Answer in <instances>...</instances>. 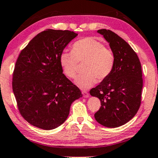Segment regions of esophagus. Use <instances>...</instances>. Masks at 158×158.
<instances>
[{
	"mask_svg": "<svg viewBox=\"0 0 158 158\" xmlns=\"http://www.w3.org/2000/svg\"><path fill=\"white\" fill-rule=\"evenodd\" d=\"M82 95H83V96H84V98H88L89 96V93L87 92V91H82Z\"/></svg>",
	"mask_w": 158,
	"mask_h": 158,
	"instance_id": "1",
	"label": "esophagus"
}]
</instances>
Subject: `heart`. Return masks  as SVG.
<instances>
[{"instance_id": "obj_1", "label": "heart", "mask_w": 158, "mask_h": 158, "mask_svg": "<svg viewBox=\"0 0 158 158\" xmlns=\"http://www.w3.org/2000/svg\"><path fill=\"white\" fill-rule=\"evenodd\" d=\"M84 73L75 79V84L82 89L92 86L98 81L106 79L114 69L115 55L111 49L94 37H84L73 44L72 50H63L60 64L64 74L70 79L76 77L78 64L83 63Z\"/></svg>"}]
</instances>
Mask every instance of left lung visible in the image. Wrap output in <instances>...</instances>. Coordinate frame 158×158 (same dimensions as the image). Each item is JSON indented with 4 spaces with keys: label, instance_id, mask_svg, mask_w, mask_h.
Returning <instances> with one entry per match:
<instances>
[{
    "label": "left lung",
    "instance_id": "left-lung-1",
    "mask_svg": "<svg viewBox=\"0 0 158 158\" xmlns=\"http://www.w3.org/2000/svg\"><path fill=\"white\" fill-rule=\"evenodd\" d=\"M97 32L109 43L115 55V65L111 74L90 90L91 95L101 101L94 117L103 126L117 128L128 123L139 109L142 69L137 54L123 38L109 30Z\"/></svg>",
    "mask_w": 158,
    "mask_h": 158
}]
</instances>
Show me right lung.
<instances>
[{"instance_id": "add662e5", "label": "right lung", "mask_w": 158, "mask_h": 158, "mask_svg": "<svg viewBox=\"0 0 158 158\" xmlns=\"http://www.w3.org/2000/svg\"><path fill=\"white\" fill-rule=\"evenodd\" d=\"M77 34L48 29L37 34L20 52L13 74L19 111L32 126L52 130L67 118L73 102L81 96L66 77L60 55Z\"/></svg>"}]
</instances>
